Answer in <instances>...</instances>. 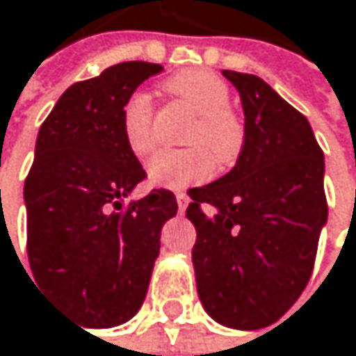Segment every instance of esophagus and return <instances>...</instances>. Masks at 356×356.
Masks as SVG:
<instances>
[{
	"label": "esophagus",
	"mask_w": 356,
	"mask_h": 356,
	"mask_svg": "<svg viewBox=\"0 0 356 356\" xmlns=\"http://www.w3.org/2000/svg\"><path fill=\"white\" fill-rule=\"evenodd\" d=\"M176 201H178V209H180V213H184V209H186V203H188V197H186V193L178 191V193H176Z\"/></svg>",
	"instance_id": "34e87169"
}]
</instances>
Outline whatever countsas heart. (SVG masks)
Here are the masks:
<instances>
[{
  "mask_svg": "<svg viewBox=\"0 0 356 356\" xmlns=\"http://www.w3.org/2000/svg\"><path fill=\"white\" fill-rule=\"evenodd\" d=\"M165 90L186 103L197 120L188 130L182 151H159L147 165L149 180L157 186L184 188L207 180L216 170V159L232 163L245 145V124L230 107L228 85L207 70H186L172 76ZM122 134L126 147L145 157L155 149L153 101L147 92H132L122 109Z\"/></svg>",
  "mask_w": 356,
  "mask_h": 356,
  "instance_id": "b5f03b06",
  "label": "heart"
}]
</instances>
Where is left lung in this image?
<instances>
[{"mask_svg": "<svg viewBox=\"0 0 356 356\" xmlns=\"http://www.w3.org/2000/svg\"><path fill=\"white\" fill-rule=\"evenodd\" d=\"M241 92L245 145L220 180L191 188L199 298L222 325L259 330L300 296L327 220L323 151L307 118L255 74L222 72Z\"/></svg>", "mask_w": 356, "mask_h": 356, "instance_id": "obj_1", "label": "left lung"}]
</instances>
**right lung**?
Returning <instances> with one entry per match:
<instances>
[{
	"label": "right lung",
	"instance_id": "obj_1",
	"mask_svg": "<svg viewBox=\"0 0 356 356\" xmlns=\"http://www.w3.org/2000/svg\"><path fill=\"white\" fill-rule=\"evenodd\" d=\"M163 66L122 62L74 83L39 128L24 180L26 251L39 288L87 327H111L140 309L159 255L172 191L126 203L147 178L122 134V109Z\"/></svg>",
	"mask_w": 356,
	"mask_h": 356
}]
</instances>
